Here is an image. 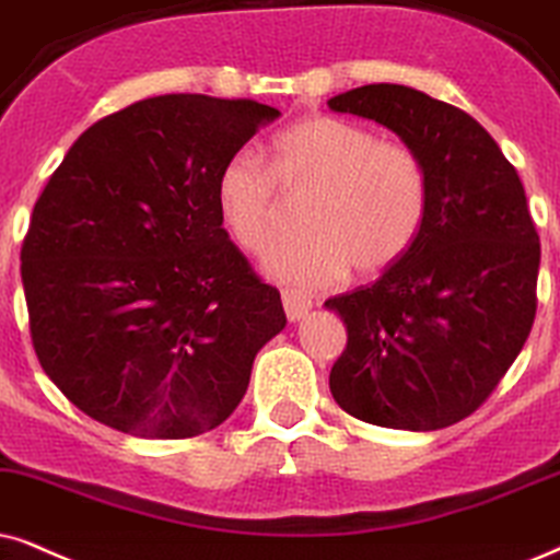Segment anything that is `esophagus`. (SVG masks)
<instances>
[{
  "label": "esophagus",
  "instance_id": "esophagus-1",
  "mask_svg": "<svg viewBox=\"0 0 560 560\" xmlns=\"http://www.w3.org/2000/svg\"><path fill=\"white\" fill-rule=\"evenodd\" d=\"M281 302H284L287 317H289V320H292V323L302 320V317L307 315L310 310H313V300H310L307 294L296 292V289H284V292H281Z\"/></svg>",
  "mask_w": 560,
  "mask_h": 560
}]
</instances>
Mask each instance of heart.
Listing matches in <instances>:
<instances>
[{"mask_svg":"<svg viewBox=\"0 0 560 560\" xmlns=\"http://www.w3.org/2000/svg\"><path fill=\"white\" fill-rule=\"evenodd\" d=\"M268 168L235 152L217 175V209L240 247L260 253L279 230L281 196H307V235L268 250V276L325 287L338 276H377L406 256L427 211V170L402 141L364 126L310 116L271 141Z\"/></svg>","mask_w":560,"mask_h":560,"instance_id":"b5f03b06","label":"heart"}]
</instances>
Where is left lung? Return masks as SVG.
<instances>
[{"instance_id":"1","label":"left lung","mask_w":560,"mask_h":560,"mask_svg":"<svg viewBox=\"0 0 560 560\" xmlns=\"http://www.w3.org/2000/svg\"><path fill=\"white\" fill-rule=\"evenodd\" d=\"M328 105L395 131L427 170L406 256L325 302L349 332L330 393L374 427H452L493 393L533 328L540 240L525 188L476 118L427 92L364 84Z\"/></svg>"}]
</instances>
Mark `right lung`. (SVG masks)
Wrapping results in <instances>:
<instances>
[{"label": "right lung", "instance_id": "add662e5", "mask_svg": "<svg viewBox=\"0 0 560 560\" xmlns=\"http://www.w3.org/2000/svg\"><path fill=\"white\" fill-rule=\"evenodd\" d=\"M281 113L160 95L92 124L35 201L23 289L38 362L90 419L188 439L240 406L284 330L217 209V175Z\"/></svg>", "mask_w": 560, "mask_h": 560}]
</instances>
